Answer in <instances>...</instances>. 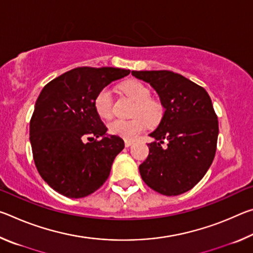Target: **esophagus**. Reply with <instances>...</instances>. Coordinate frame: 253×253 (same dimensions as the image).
<instances>
[{"mask_svg":"<svg viewBox=\"0 0 253 253\" xmlns=\"http://www.w3.org/2000/svg\"><path fill=\"white\" fill-rule=\"evenodd\" d=\"M132 144H134V142H132V140H125V146H126V147L131 146Z\"/></svg>","mask_w":253,"mask_h":253,"instance_id":"1","label":"esophagus"}]
</instances>
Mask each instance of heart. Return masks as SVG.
<instances>
[{"instance_id": "b5f03b06", "label": "heart", "mask_w": 253, "mask_h": 253, "mask_svg": "<svg viewBox=\"0 0 253 253\" xmlns=\"http://www.w3.org/2000/svg\"><path fill=\"white\" fill-rule=\"evenodd\" d=\"M121 90L135 101L131 119H113L107 124L108 132L125 139H132L146 129L147 125H157L163 116V106L151 98V90L142 81L129 79L121 84ZM93 108L101 118H109L113 113V96L109 88H102L93 99Z\"/></svg>"}]
</instances>
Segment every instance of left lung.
Here are the masks:
<instances>
[{
    "label": "left lung",
    "instance_id": "8db88e82",
    "mask_svg": "<svg viewBox=\"0 0 253 253\" xmlns=\"http://www.w3.org/2000/svg\"><path fill=\"white\" fill-rule=\"evenodd\" d=\"M131 75L155 89L165 109L149 134L155 140L147 144L149 154L139 165L140 176L163 195L185 193L202 179L215 155L219 123L211 98L203 87L173 71Z\"/></svg>",
    "mask_w": 253,
    "mask_h": 253
}]
</instances>
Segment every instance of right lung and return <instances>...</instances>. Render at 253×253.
Wrapping results in <instances>:
<instances>
[{
  "label": "right lung",
  "mask_w": 253,
  "mask_h": 253,
  "mask_svg": "<svg viewBox=\"0 0 253 253\" xmlns=\"http://www.w3.org/2000/svg\"><path fill=\"white\" fill-rule=\"evenodd\" d=\"M129 72L79 67L42 89L30 122V142L38 172L55 192L71 199L84 198L108 178L125 144L121 137L107 135L93 99L100 89Z\"/></svg>",
  "instance_id": "right-lung-1"
}]
</instances>
